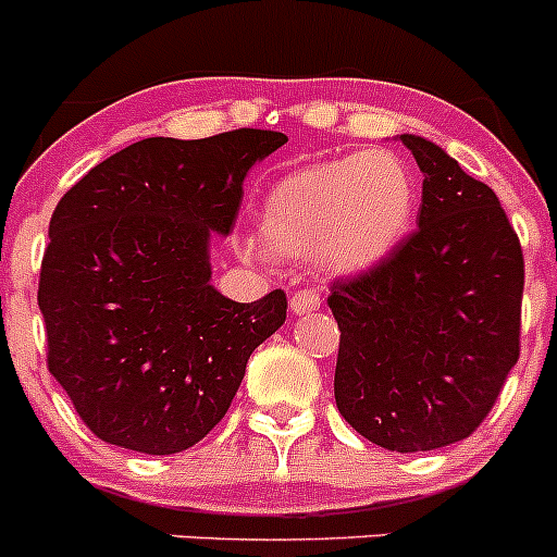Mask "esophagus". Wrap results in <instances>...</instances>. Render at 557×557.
Returning <instances> with one entry per match:
<instances>
[{
    "instance_id": "obj_1",
    "label": "esophagus",
    "mask_w": 557,
    "mask_h": 557,
    "mask_svg": "<svg viewBox=\"0 0 557 557\" xmlns=\"http://www.w3.org/2000/svg\"><path fill=\"white\" fill-rule=\"evenodd\" d=\"M318 307H321V296L312 288H301L290 296V312L294 315H307V312L318 310Z\"/></svg>"
}]
</instances>
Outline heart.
Masks as SVG:
<instances>
[{
    "mask_svg": "<svg viewBox=\"0 0 557 557\" xmlns=\"http://www.w3.org/2000/svg\"><path fill=\"white\" fill-rule=\"evenodd\" d=\"M413 209L416 185L405 160L372 149L285 174L263 201L261 236L280 256L318 252L332 272L356 274L405 239Z\"/></svg>",
    "mask_w": 557,
    "mask_h": 557,
    "instance_id": "obj_1",
    "label": "heart"
}]
</instances>
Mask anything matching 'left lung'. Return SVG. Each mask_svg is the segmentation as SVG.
Returning a JSON list of instances; mask_svg holds the SVG:
<instances>
[{
	"mask_svg": "<svg viewBox=\"0 0 557 557\" xmlns=\"http://www.w3.org/2000/svg\"><path fill=\"white\" fill-rule=\"evenodd\" d=\"M422 182L419 228L381 263L332 285L334 399L388 451H433L487 419L520 359L522 247L484 182L438 144L399 135Z\"/></svg>",
	"mask_w": 557,
	"mask_h": 557,
	"instance_id": "left-lung-1",
	"label": "left lung"
}]
</instances>
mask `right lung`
<instances>
[{
    "label": "right lung",
    "mask_w": 557,
    "mask_h": 557,
    "mask_svg": "<svg viewBox=\"0 0 557 557\" xmlns=\"http://www.w3.org/2000/svg\"><path fill=\"white\" fill-rule=\"evenodd\" d=\"M285 141L250 127L144 138L57 203L37 290L48 370L100 441L144 455L196 446L285 323L283 290L242 305L209 283V242L234 231L247 171Z\"/></svg>",
    "instance_id": "1"
}]
</instances>
